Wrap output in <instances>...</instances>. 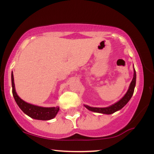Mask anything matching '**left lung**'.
I'll use <instances>...</instances> for the list:
<instances>
[{
	"instance_id": "obj_1",
	"label": "left lung",
	"mask_w": 154,
	"mask_h": 154,
	"mask_svg": "<svg viewBox=\"0 0 154 154\" xmlns=\"http://www.w3.org/2000/svg\"><path fill=\"white\" fill-rule=\"evenodd\" d=\"M135 83H136V72H135V69H134L133 78H132V82L130 83V87H129L128 92L126 93V94L124 95V97L121 100H119V101L116 102V103H115L114 104H113V105L110 106L106 107V108L91 107L89 106H86V105H85V106L87 108L88 110L91 111H94V112L101 113V114H113V113L116 112V111H119L121 109H122V108L128 103V101L130 100V98H132V95H133L134 90H135Z\"/></svg>"
}]
</instances>
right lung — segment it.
<instances>
[{"mask_svg": "<svg viewBox=\"0 0 154 154\" xmlns=\"http://www.w3.org/2000/svg\"><path fill=\"white\" fill-rule=\"evenodd\" d=\"M11 84H12V93L15 101L24 114L29 117L38 120H50L54 119L59 111V107H41L32 105L21 99L17 95L15 90L14 80L13 72L11 73Z\"/></svg>", "mask_w": 154, "mask_h": 154, "instance_id": "add662e5", "label": "right lung"}]
</instances>
